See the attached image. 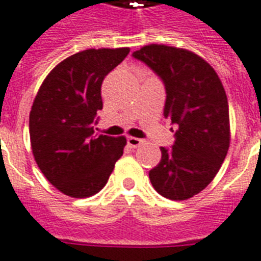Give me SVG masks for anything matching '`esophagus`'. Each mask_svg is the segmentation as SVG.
Masks as SVG:
<instances>
[{
	"label": "esophagus",
	"mask_w": 261,
	"mask_h": 261,
	"mask_svg": "<svg viewBox=\"0 0 261 261\" xmlns=\"http://www.w3.org/2000/svg\"><path fill=\"white\" fill-rule=\"evenodd\" d=\"M144 143V140H141V139H139V137H128V145L130 148H137L140 147L141 144Z\"/></svg>",
	"instance_id": "34e87169"
}]
</instances>
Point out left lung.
<instances>
[{
    "label": "left lung",
    "mask_w": 261,
    "mask_h": 261,
    "mask_svg": "<svg viewBox=\"0 0 261 261\" xmlns=\"http://www.w3.org/2000/svg\"><path fill=\"white\" fill-rule=\"evenodd\" d=\"M163 79L164 117L178 125L172 148L149 171L164 198L185 201L205 189L220 171L230 144L226 93L214 68L193 51L148 44L133 52Z\"/></svg>",
    "instance_id": "obj_1"
}]
</instances>
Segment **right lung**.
<instances>
[{"instance_id": "right-lung-1", "label": "right lung", "mask_w": 261, "mask_h": 261, "mask_svg": "<svg viewBox=\"0 0 261 261\" xmlns=\"http://www.w3.org/2000/svg\"><path fill=\"white\" fill-rule=\"evenodd\" d=\"M128 47L89 48L62 60L45 76L29 113L33 158L64 195L101 191L122 156L125 136H94L103 79L126 58Z\"/></svg>"}]
</instances>
